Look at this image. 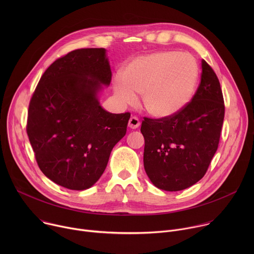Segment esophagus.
I'll list each match as a JSON object with an SVG mask.
<instances>
[{
    "mask_svg": "<svg viewBox=\"0 0 254 254\" xmlns=\"http://www.w3.org/2000/svg\"><path fill=\"white\" fill-rule=\"evenodd\" d=\"M139 125H140V122L136 117H131L128 121V127L130 128H133V129L137 128L139 127Z\"/></svg>",
    "mask_w": 254,
    "mask_h": 254,
    "instance_id": "obj_1",
    "label": "esophagus"
}]
</instances>
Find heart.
Returning <instances> with one entry per match:
<instances>
[{"mask_svg": "<svg viewBox=\"0 0 254 254\" xmlns=\"http://www.w3.org/2000/svg\"><path fill=\"white\" fill-rule=\"evenodd\" d=\"M198 80V65L189 53L162 51L133 59L123 72V81L114 89L125 104L142 94L147 112L156 118L176 115L191 100Z\"/></svg>", "mask_w": 254, "mask_h": 254, "instance_id": "1", "label": "heart"}]
</instances>
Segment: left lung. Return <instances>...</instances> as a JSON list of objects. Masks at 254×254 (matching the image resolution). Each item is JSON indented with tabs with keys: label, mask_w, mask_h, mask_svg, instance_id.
<instances>
[{
	"label": "left lung",
	"mask_w": 254,
	"mask_h": 254,
	"mask_svg": "<svg viewBox=\"0 0 254 254\" xmlns=\"http://www.w3.org/2000/svg\"><path fill=\"white\" fill-rule=\"evenodd\" d=\"M224 114L219 79L203 59L201 81L183 110L141 123L143 167L156 187L181 191L204 177L218 149Z\"/></svg>",
	"instance_id": "8db88e82"
}]
</instances>
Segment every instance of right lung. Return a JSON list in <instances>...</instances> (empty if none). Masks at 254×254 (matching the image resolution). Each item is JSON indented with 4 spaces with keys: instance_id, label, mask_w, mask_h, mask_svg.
I'll list each match as a JSON object with an SVG mask.
<instances>
[{
    "instance_id": "add662e5",
    "label": "right lung",
    "mask_w": 254,
    "mask_h": 254,
    "mask_svg": "<svg viewBox=\"0 0 254 254\" xmlns=\"http://www.w3.org/2000/svg\"><path fill=\"white\" fill-rule=\"evenodd\" d=\"M111 81L105 49L82 48L56 59L36 86L26 129L38 167L57 185L90 188L125 136L130 114L108 113L96 97Z\"/></svg>"
}]
</instances>
